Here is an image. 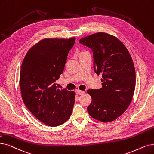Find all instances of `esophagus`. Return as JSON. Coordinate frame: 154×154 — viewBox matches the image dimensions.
<instances>
[{"instance_id": "esophagus-1", "label": "esophagus", "mask_w": 154, "mask_h": 154, "mask_svg": "<svg viewBox=\"0 0 154 154\" xmlns=\"http://www.w3.org/2000/svg\"><path fill=\"white\" fill-rule=\"evenodd\" d=\"M77 92L78 94L82 95V94H84L85 92H84V91H81V90H79V89H77Z\"/></svg>"}]
</instances>
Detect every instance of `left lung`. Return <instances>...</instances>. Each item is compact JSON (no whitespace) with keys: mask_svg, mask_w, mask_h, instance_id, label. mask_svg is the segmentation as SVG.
<instances>
[{"mask_svg":"<svg viewBox=\"0 0 154 154\" xmlns=\"http://www.w3.org/2000/svg\"><path fill=\"white\" fill-rule=\"evenodd\" d=\"M79 43L92 49L94 70L102 74V88L88 89L92 102L89 115L102 122L114 121L128 108L134 94L135 69L128 50L116 37L97 32Z\"/></svg>","mask_w":154,"mask_h":154,"instance_id":"left-lung-1","label":"left lung"}]
</instances>
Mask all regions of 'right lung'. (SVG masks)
<instances>
[{
    "mask_svg": "<svg viewBox=\"0 0 154 154\" xmlns=\"http://www.w3.org/2000/svg\"><path fill=\"white\" fill-rule=\"evenodd\" d=\"M75 38H45L29 50L19 77L23 101L40 122L50 126L64 123L72 115L75 93L58 89L55 81L64 70Z\"/></svg>",
    "mask_w": 154,
    "mask_h": 154,
    "instance_id": "right-lung-1",
    "label": "right lung"
}]
</instances>
